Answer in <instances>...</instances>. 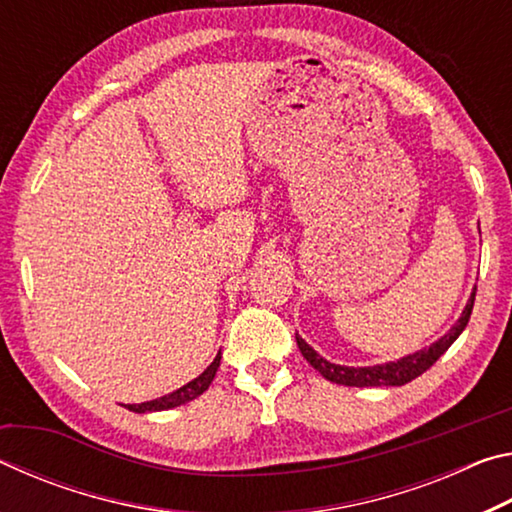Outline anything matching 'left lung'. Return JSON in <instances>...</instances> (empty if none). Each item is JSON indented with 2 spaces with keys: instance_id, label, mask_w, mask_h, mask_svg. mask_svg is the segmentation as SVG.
I'll return each mask as SVG.
<instances>
[{
  "instance_id": "1",
  "label": "left lung",
  "mask_w": 512,
  "mask_h": 512,
  "mask_svg": "<svg viewBox=\"0 0 512 512\" xmlns=\"http://www.w3.org/2000/svg\"><path fill=\"white\" fill-rule=\"evenodd\" d=\"M474 296H476V289L472 291L470 300H467V307L463 309V314H461V318H458V323L452 329H449L443 339L429 345L427 350L409 354V357H404L400 361L381 363V366H368V368L336 366V363H329V361L320 357V354H316V350L309 348V345L302 341L298 334H296V341H298V348L302 352V357H305L311 363V366H314L327 381H334V384L359 386V388H363V386H404V384H409L411 379L420 377L424 370H429L433 363L443 357L449 345H452L458 339V336H461V332L465 329L467 320H470V314H472Z\"/></svg>"
}]
</instances>
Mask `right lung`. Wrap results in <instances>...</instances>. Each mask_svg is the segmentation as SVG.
I'll return each instance as SVG.
<instances>
[{
	"label": "right lung",
	"instance_id": "obj_1",
	"mask_svg": "<svg viewBox=\"0 0 512 512\" xmlns=\"http://www.w3.org/2000/svg\"><path fill=\"white\" fill-rule=\"evenodd\" d=\"M219 363H221V352L216 354V359L210 363L203 370V375H198L196 379L189 381L183 388H178V391H173L164 397H158V400H151V402H142V404H126L128 411H135V413H146V411H164V409H173V406H180L185 402H192L196 400L198 395H203L207 388H210L212 379L216 375V370H219Z\"/></svg>",
	"mask_w": 512,
	"mask_h": 512
}]
</instances>
